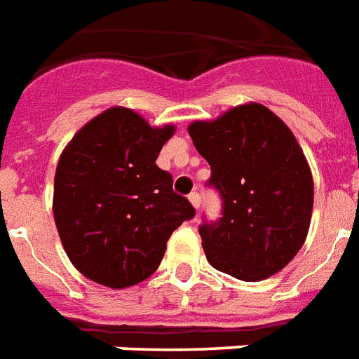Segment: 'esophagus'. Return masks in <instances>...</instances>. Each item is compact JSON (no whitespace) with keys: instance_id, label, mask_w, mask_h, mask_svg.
Returning <instances> with one entry per match:
<instances>
[{"instance_id":"esophagus-1","label":"esophagus","mask_w":359,"mask_h":359,"mask_svg":"<svg viewBox=\"0 0 359 359\" xmlns=\"http://www.w3.org/2000/svg\"><path fill=\"white\" fill-rule=\"evenodd\" d=\"M189 202L193 203L194 209L200 208V194H198V193H191V194H189Z\"/></svg>"}]
</instances>
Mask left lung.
Instances as JSON below:
<instances>
[{
  "mask_svg": "<svg viewBox=\"0 0 359 359\" xmlns=\"http://www.w3.org/2000/svg\"><path fill=\"white\" fill-rule=\"evenodd\" d=\"M189 135L222 196L219 222L200 226L211 266L243 282L282 271L302 248L313 211V176L293 131L250 102L196 120Z\"/></svg>",
  "mask_w": 359,
  "mask_h": 359,
  "instance_id": "8db88e82",
  "label": "left lung"
}]
</instances>
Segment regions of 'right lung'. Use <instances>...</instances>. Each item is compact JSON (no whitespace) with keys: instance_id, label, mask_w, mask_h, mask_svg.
Wrapping results in <instances>:
<instances>
[{"instance_id":"right-lung-1","label":"right lung","mask_w":359,"mask_h":359,"mask_svg":"<svg viewBox=\"0 0 359 359\" xmlns=\"http://www.w3.org/2000/svg\"><path fill=\"white\" fill-rule=\"evenodd\" d=\"M176 128H151L133 109L111 107L74 135L59 157L53 217L72 265L111 289L157 271L166 241L194 217L172 176L156 165Z\"/></svg>"}]
</instances>
